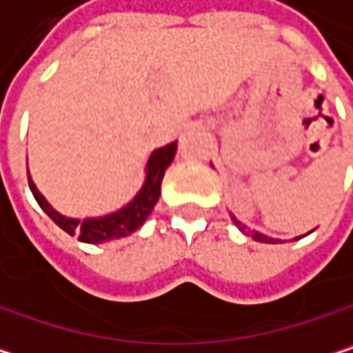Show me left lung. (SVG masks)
<instances>
[{"instance_id":"1","label":"left lung","mask_w":353,"mask_h":353,"mask_svg":"<svg viewBox=\"0 0 353 353\" xmlns=\"http://www.w3.org/2000/svg\"><path fill=\"white\" fill-rule=\"evenodd\" d=\"M232 219H234V223H236V225H238V228H240V230L244 232V225H242V223H240V221H238L236 217H232ZM252 238H254L256 242H265V244H273V240H271V238H267V236H263V234H259V232H254V234H252Z\"/></svg>"}]
</instances>
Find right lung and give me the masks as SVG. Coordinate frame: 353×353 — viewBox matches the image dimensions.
<instances>
[{
  "label": "right lung",
  "instance_id": "1",
  "mask_svg": "<svg viewBox=\"0 0 353 353\" xmlns=\"http://www.w3.org/2000/svg\"><path fill=\"white\" fill-rule=\"evenodd\" d=\"M175 150H178V142H171V144H167L163 148H157L148 159L146 182H144L142 190L138 192V196L128 207H123L121 211L111 213L107 217H99V219H84V221L68 219V217L55 213L49 207V203L39 194L37 186L32 184L30 175H28V186H30L39 207L70 236H78V240L86 242V244H99V242H107V240H117V238H123V236H130L132 232H136L146 221V217L150 215V211L157 205L159 194H161V182H163L165 169L171 165V161L175 157Z\"/></svg>",
  "mask_w": 353,
  "mask_h": 353
}]
</instances>
